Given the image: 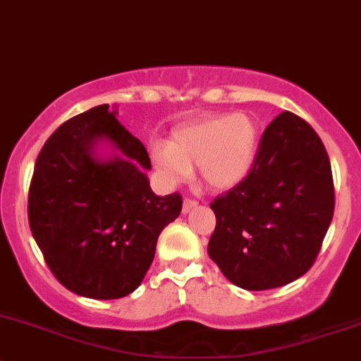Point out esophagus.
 Masks as SVG:
<instances>
[{
	"label": "esophagus",
	"instance_id": "34e87169",
	"mask_svg": "<svg viewBox=\"0 0 361 361\" xmlns=\"http://www.w3.org/2000/svg\"><path fill=\"white\" fill-rule=\"evenodd\" d=\"M196 205H198V202H196V200L184 198V203H182V212H184V214H188V212H191Z\"/></svg>",
	"mask_w": 361,
	"mask_h": 361
}]
</instances>
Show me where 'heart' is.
I'll list each match as a JSON object with an SVG mask.
<instances>
[{"label":"heart","mask_w":361,"mask_h":361,"mask_svg":"<svg viewBox=\"0 0 361 361\" xmlns=\"http://www.w3.org/2000/svg\"><path fill=\"white\" fill-rule=\"evenodd\" d=\"M259 144V125L250 114H222L177 128L172 142L151 149L159 176L170 184L188 180L198 165L208 189H229L247 177Z\"/></svg>","instance_id":"obj_1"}]
</instances>
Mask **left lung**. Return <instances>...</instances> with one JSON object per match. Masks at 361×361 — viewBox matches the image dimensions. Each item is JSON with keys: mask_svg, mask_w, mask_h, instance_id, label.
Returning <instances> with one entry per match:
<instances>
[{"mask_svg": "<svg viewBox=\"0 0 361 361\" xmlns=\"http://www.w3.org/2000/svg\"><path fill=\"white\" fill-rule=\"evenodd\" d=\"M334 207L322 139L285 111L264 130L248 176L210 203L215 229L208 255L236 287H283L317 261Z\"/></svg>", "mask_w": 361, "mask_h": 361, "instance_id": "1", "label": "left lung"}]
</instances>
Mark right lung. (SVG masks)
Masks as SVG:
<instances>
[{
  "instance_id": "add662e5",
  "label": "right lung",
  "mask_w": 361,
  "mask_h": 361,
  "mask_svg": "<svg viewBox=\"0 0 361 361\" xmlns=\"http://www.w3.org/2000/svg\"><path fill=\"white\" fill-rule=\"evenodd\" d=\"M118 151L99 160L93 146ZM146 147L109 104L71 118L44 142L29 185L32 236L54 276L90 299H120L142 283L156 241L182 210L179 192L156 196Z\"/></svg>"
}]
</instances>
